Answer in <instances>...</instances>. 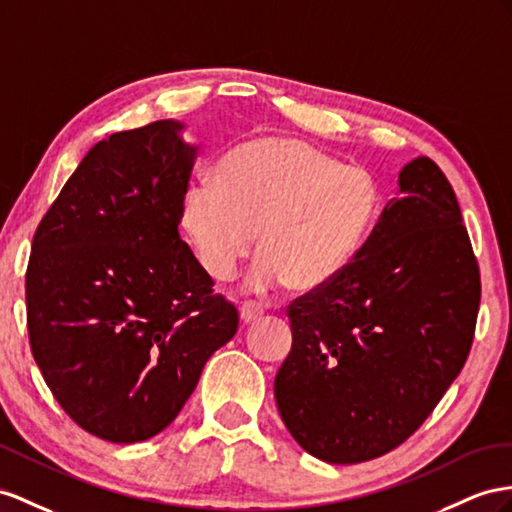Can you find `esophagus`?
<instances>
[{
    "mask_svg": "<svg viewBox=\"0 0 512 512\" xmlns=\"http://www.w3.org/2000/svg\"><path fill=\"white\" fill-rule=\"evenodd\" d=\"M261 316H264V307L257 305V303H244L240 307V318L244 324H253L257 322Z\"/></svg>",
    "mask_w": 512,
    "mask_h": 512,
    "instance_id": "esophagus-1",
    "label": "esophagus"
}]
</instances>
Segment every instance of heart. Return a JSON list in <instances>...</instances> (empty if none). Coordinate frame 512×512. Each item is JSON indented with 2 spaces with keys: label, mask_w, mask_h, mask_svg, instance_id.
Listing matches in <instances>:
<instances>
[{
  "label": "heart",
  "mask_w": 512,
  "mask_h": 512,
  "mask_svg": "<svg viewBox=\"0 0 512 512\" xmlns=\"http://www.w3.org/2000/svg\"><path fill=\"white\" fill-rule=\"evenodd\" d=\"M376 209L372 177L292 136H257L233 147L212 183L183 194L181 222L203 268L235 277L253 253L248 287L287 283L296 292L329 285L355 257Z\"/></svg>",
  "instance_id": "b5f03b06"
}]
</instances>
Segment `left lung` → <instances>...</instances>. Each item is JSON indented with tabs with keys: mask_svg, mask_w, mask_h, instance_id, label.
<instances>
[{
	"mask_svg": "<svg viewBox=\"0 0 512 512\" xmlns=\"http://www.w3.org/2000/svg\"><path fill=\"white\" fill-rule=\"evenodd\" d=\"M348 268L292 300L274 378L287 430L335 465L398 448L439 404L474 342L480 268L443 170L415 157Z\"/></svg>",
	"mask_w": 512,
	"mask_h": 512,
	"instance_id": "8db88e82",
	"label": "left lung"
}]
</instances>
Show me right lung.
<instances>
[{"label": "right lung", "instance_id": "1", "mask_svg": "<svg viewBox=\"0 0 512 512\" xmlns=\"http://www.w3.org/2000/svg\"><path fill=\"white\" fill-rule=\"evenodd\" d=\"M181 129L155 121L97 142L32 240V355L64 413L112 443L173 422L240 322L179 238L196 157Z\"/></svg>", "mask_w": 512, "mask_h": 512}]
</instances>
